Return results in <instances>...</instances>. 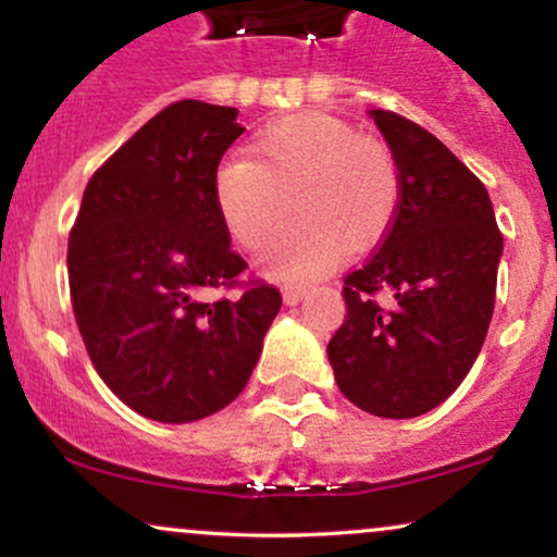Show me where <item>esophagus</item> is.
Returning <instances> with one entry per match:
<instances>
[{"label":"esophagus","mask_w":557,"mask_h":557,"mask_svg":"<svg viewBox=\"0 0 557 557\" xmlns=\"http://www.w3.org/2000/svg\"><path fill=\"white\" fill-rule=\"evenodd\" d=\"M306 296V287L304 285H290V287H285L283 290V300L287 306H293V304H298L300 298Z\"/></svg>","instance_id":"obj_1"}]
</instances>
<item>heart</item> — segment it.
Listing matches in <instances>:
<instances>
[{
	"label": "heart",
	"mask_w": 557,
	"mask_h": 557,
	"mask_svg": "<svg viewBox=\"0 0 557 557\" xmlns=\"http://www.w3.org/2000/svg\"><path fill=\"white\" fill-rule=\"evenodd\" d=\"M298 220L272 243L264 264L285 280L314 277L345 253L372 248L393 225L400 177L382 140L356 136L327 114H290L253 136L246 157L214 172V203L240 246L259 251L287 216Z\"/></svg>",
	"instance_id": "obj_1"
}]
</instances>
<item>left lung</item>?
Listing matches in <instances>:
<instances>
[{
    "mask_svg": "<svg viewBox=\"0 0 557 557\" xmlns=\"http://www.w3.org/2000/svg\"><path fill=\"white\" fill-rule=\"evenodd\" d=\"M372 117L398 168L400 203L380 246L343 277L348 314L327 356L354 406L413 419L474 367L495 309L503 233L484 183L443 140L389 110Z\"/></svg>",
    "mask_w": 557,
    "mask_h": 557,
    "instance_id": "left-lung-1",
    "label": "left lung"
}]
</instances>
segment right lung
<instances>
[{"mask_svg": "<svg viewBox=\"0 0 557 557\" xmlns=\"http://www.w3.org/2000/svg\"><path fill=\"white\" fill-rule=\"evenodd\" d=\"M238 110L183 99L94 172L70 230L75 322L107 387L140 417L185 424L240 395L283 296L240 280L214 172L246 127ZM238 286V299L209 289Z\"/></svg>", "mask_w": 557, "mask_h": 557, "instance_id": "obj_1", "label": "right lung"}]
</instances>
